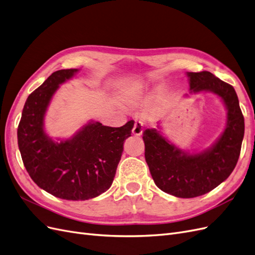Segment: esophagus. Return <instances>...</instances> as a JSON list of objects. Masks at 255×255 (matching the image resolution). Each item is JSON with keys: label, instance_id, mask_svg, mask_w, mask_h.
I'll use <instances>...</instances> for the list:
<instances>
[{"label": "esophagus", "instance_id": "obj_1", "mask_svg": "<svg viewBox=\"0 0 255 255\" xmlns=\"http://www.w3.org/2000/svg\"><path fill=\"white\" fill-rule=\"evenodd\" d=\"M142 130H143L142 122L136 120L134 123V128H133V134L135 136H140L142 134Z\"/></svg>", "mask_w": 255, "mask_h": 255}]
</instances>
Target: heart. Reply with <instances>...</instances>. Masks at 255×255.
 <instances>
[{"label": "heart", "instance_id": "obj_1", "mask_svg": "<svg viewBox=\"0 0 255 255\" xmlns=\"http://www.w3.org/2000/svg\"><path fill=\"white\" fill-rule=\"evenodd\" d=\"M145 98L144 88L141 85L130 86L122 94V100L128 104H138L143 101Z\"/></svg>", "mask_w": 255, "mask_h": 255}]
</instances>
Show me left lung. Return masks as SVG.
<instances>
[{"label":"left lung","instance_id":"obj_1","mask_svg":"<svg viewBox=\"0 0 255 255\" xmlns=\"http://www.w3.org/2000/svg\"><path fill=\"white\" fill-rule=\"evenodd\" d=\"M190 92L211 91L228 110L225 130L212 148L189 154L169 142L155 128L142 133L144 157L156 186L177 198L207 194L232 173L241 154L245 121L233 86L208 71L187 72Z\"/></svg>","mask_w":255,"mask_h":255}]
</instances>
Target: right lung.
<instances>
[{
    "instance_id": "right-lung-1",
    "label": "right lung",
    "mask_w": 255,
    "mask_h": 255,
    "mask_svg": "<svg viewBox=\"0 0 255 255\" xmlns=\"http://www.w3.org/2000/svg\"><path fill=\"white\" fill-rule=\"evenodd\" d=\"M78 71L52 73L28 96L18 127L19 150L32 180L49 194L73 201L98 197L112 186L123 143L134 127L133 120L120 128L91 121L60 142L45 134L44 115L53 95Z\"/></svg>"
}]
</instances>
